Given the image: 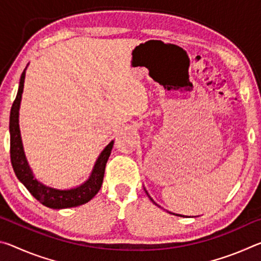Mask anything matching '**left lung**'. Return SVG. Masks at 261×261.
Masks as SVG:
<instances>
[{"label":"left lung","mask_w":261,"mask_h":261,"mask_svg":"<svg viewBox=\"0 0 261 261\" xmlns=\"http://www.w3.org/2000/svg\"><path fill=\"white\" fill-rule=\"evenodd\" d=\"M144 190H145V191H146V189H145V188H144ZM146 193H147L148 198H149V199H151V201L153 202V204H155L158 207H161V206H159V205L156 204V202L152 199L151 196H149V194H148V192H147V191H146ZM161 208H162V207H161ZM168 213H170V214H173V215H176V216H182V218H189V216H185V215H182V214H176V213H171V212H168Z\"/></svg>","instance_id":"obj_1"}]
</instances>
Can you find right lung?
<instances>
[{
	"mask_svg": "<svg viewBox=\"0 0 261 261\" xmlns=\"http://www.w3.org/2000/svg\"><path fill=\"white\" fill-rule=\"evenodd\" d=\"M26 69H28V67L24 69L20 76L18 92H17V96L14 103H12L10 123H9L10 158L17 178L20 180V183L25 185V188L29 190L35 199L40 201L42 205L49 207V208L62 210L86 204L99 192L101 185H102L106 163H107L110 153H112L114 140L110 141L107 146L103 148V151L99 154L93 166V169L91 171L90 177L78 187L71 189H56L48 187V185L38 180L33 174L32 168L29 165L28 159H26L19 129V108L21 94H23L24 90Z\"/></svg>",
	"mask_w": 261,
	"mask_h": 261,
	"instance_id": "right-lung-1",
	"label": "right lung"
}]
</instances>
